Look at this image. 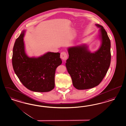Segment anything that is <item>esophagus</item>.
<instances>
[{
	"label": "esophagus",
	"instance_id": "obj_1",
	"mask_svg": "<svg viewBox=\"0 0 126 126\" xmlns=\"http://www.w3.org/2000/svg\"><path fill=\"white\" fill-rule=\"evenodd\" d=\"M60 57L63 60H66L68 58L67 53L65 52H62L60 54Z\"/></svg>",
	"mask_w": 126,
	"mask_h": 126
}]
</instances>
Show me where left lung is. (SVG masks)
Masks as SVG:
<instances>
[{
    "label": "left lung",
    "instance_id": "8db88e82",
    "mask_svg": "<svg viewBox=\"0 0 126 126\" xmlns=\"http://www.w3.org/2000/svg\"><path fill=\"white\" fill-rule=\"evenodd\" d=\"M100 28V48L91 52L86 44L68 48L69 57L66 67L71 76L73 84L79 90H87L98 85L107 74L111 60L110 42L103 27Z\"/></svg>",
    "mask_w": 126,
    "mask_h": 126
}]
</instances>
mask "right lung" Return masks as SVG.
I'll list each match as a JSON object with an SVG mask.
<instances>
[{
	"label": "right lung",
	"instance_id": "obj_1",
	"mask_svg": "<svg viewBox=\"0 0 126 126\" xmlns=\"http://www.w3.org/2000/svg\"><path fill=\"white\" fill-rule=\"evenodd\" d=\"M25 31L21 33L14 46L12 65L16 74L25 87L34 92H49L55 87L57 68L62 63L60 53L47 52L36 58L26 54L23 37Z\"/></svg>",
	"mask_w": 126,
	"mask_h": 126
}]
</instances>
